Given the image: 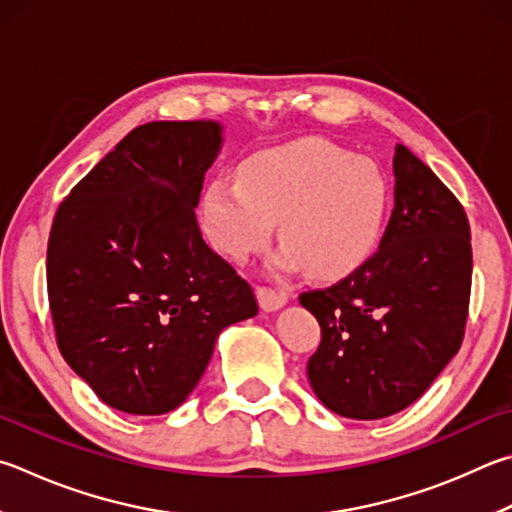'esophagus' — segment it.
<instances>
[{
    "label": "esophagus",
    "instance_id": "1",
    "mask_svg": "<svg viewBox=\"0 0 512 512\" xmlns=\"http://www.w3.org/2000/svg\"><path fill=\"white\" fill-rule=\"evenodd\" d=\"M257 300L264 311H277L288 302V293L275 286H257Z\"/></svg>",
    "mask_w": 512,
    "mask_h": 512
}]
</instances>
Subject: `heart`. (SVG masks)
I'll return each mask as SVG.
<instances>
[{
    "label": "heart",
    "mask_w": 512,
    "mask_h": 512,
    "mask_svg": "<svg viewBox=\"0 0 512 512\" xmlns=\"http://www.w3.org/2000/svg\"><path fill=\"white\" fill-rule=\"evenodd\" d=\"M385 203L387 188L374 163L324 138H302L248 156L237 181H212L201 219L212 244L235 262L266 248L280 221L277 266L340 277L371 255Z\"/></svg>",
    "instance_id": "obj_1"
}]
</instances>
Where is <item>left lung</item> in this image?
Segmentation results:
<instances>
[{
  "mask_svg": "<svg viewBox=\"0 0 512 512\" xmlns=\"http://www.w3.org/2000/svg\"><path fill=\"white\" fill-rule=\"evenodd\" d=\"M394 174L396 206L380 248L345 280L300 295L322 331L306 365L313 392L358 421L412 405L459 351L468 320L466 210L401 143Z\"/></svg>",
  "mask_w": 512,
  "mask_h": 512,
  "instance_id": "left-lung-1",
  "label": "left lung"
}]
</instances>
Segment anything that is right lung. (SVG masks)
I'll return each instance as SVG.
<instances>
[{
	"label": "right lung",
	"mask_w": 512,
	"mask_h": 512,
	"mask_svg": "<svg viewBox=\"0 0 512 512\" xmlns=\"http://www.w3.org/2000/svg\"><path fill=\"white\" fill-rule=\"evenodd\" d=\"M221 127H134L55 210L46 291L55 342L109 407L176 410L206 371L221 329L253 318L244 277L194 217Z\"/></svg>",
	"instance_id": "right-lung-1"
}]
</instances>
